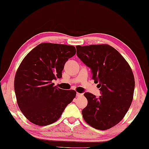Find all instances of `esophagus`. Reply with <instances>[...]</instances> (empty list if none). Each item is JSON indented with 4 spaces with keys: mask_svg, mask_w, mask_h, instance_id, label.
Here are the masks:
<instances>
[{
    "mask_svg": "<svg viewBox=\"0 0 149 149\" xmlns=\"http://www.w3.org/2000/svg\"><path fill=\"white\" fill-rule=\"evenodd\" d=\"M82 95H83V94H81V93H78V92L77 93V96H78V97H79V96H81Z\"/></svg>",
    "mask_w": 149,
    "mask_h": 149,
    "instance_id": "esophagus-1",
    "label": "esophagus"
}]
</instances>
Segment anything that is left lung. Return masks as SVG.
<instances>
[{
  "label": "left lung",
  "mask_w": 149,
  "mask_h": 149,
  "mask_svg": "<svg viewBox=\"0 0 149 149\" xmlns=\"http://www.w3.org/2000/svg\"><path fill=\"white\" fill-rule=\"evenodd\" d=\"M77 55L92 70V79L101 96L86 92L88 105L82 110L84 120L99 130H107L120 122L132 103L135 79L130 65L108 44L77 46Z\"/></svg>",
  "instance_id": "obj_1"
}]
</instances>
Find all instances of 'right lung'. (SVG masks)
<instances>
[{"mask_svg":"<svg viewBox=\"0 0 149 149\" xmlns=\"http://www.w3.org/2000/svg\"><path fill=\"white\" fill-rule=\"evenodd\" d=\"M76 54L74 46L42 43L26 55L14 79L18 107L31 123L46 126L60 118L77 92L53 86L60 79L66 61Z\"/></svg>","mask_w":149,"mask_h":149,"instance_id":"add662e5","label":"right lung"}]
</instances>
